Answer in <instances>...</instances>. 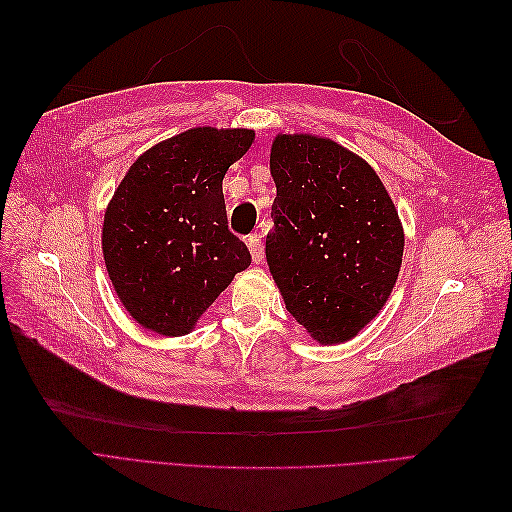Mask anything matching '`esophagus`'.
<instances>
[{
	"label": "esophagus",
	"mask_w": 512,
	"mask_h": 512,
	"mask_svg": "<svg viewBox=\"0 0 512 512\" xmlns=\"http://www.w3.org/2000/svg\"><path fill=\"white\" fill-rule=\"evenodd\" d=\"M247 247H250L252 260L256 262V265H262V262H265V247H262L260 235H250V237H247Z\"/></svg>",
	"instance_id": "obj_1"
}]
</instances>
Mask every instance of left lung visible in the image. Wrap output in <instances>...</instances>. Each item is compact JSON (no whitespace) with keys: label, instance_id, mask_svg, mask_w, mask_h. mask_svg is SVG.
Here are the masks:
<instances>
[{"label":"left lung","instance_id":"obj_1","mask_svg":"<svg viewBox=\"0 0 512 512\" xmlns=\"http://www.w3.org/2000/svg\"><path fill=\"white\" fill-rule=\"evenodd\" d=\"M267 262L286 309L320 344L354 337L389 299L404 230L365 160L329 138L280 134Z\"/></svg>","mask_w":512,"mask_h":512}]
</instances>
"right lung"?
Returning a JSON list of instances; mask_svg holds the SVG:
<instances>
[{"label":"right lung","mask_w":512,"mask_h":512,"mask_svg":"<svg viewBox=\"0 0 512 512\" xmlns=\"http://www.w3.org/2000/svg\"><path fill=\"white\" fill-rule=\"evenodd\" d=\"M252 141V130L194 128L151 147L119 183L104 215V262L145 329L188 333L250 267V250L228 230L222 179Z\"/></svg>","instance_id":"obj_1"}]
</instances>
